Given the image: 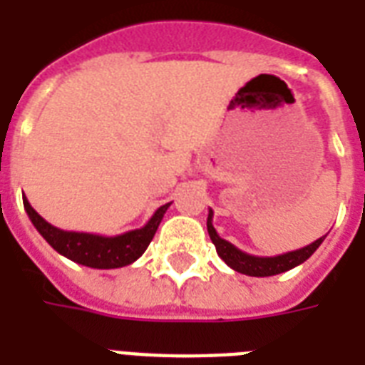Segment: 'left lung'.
Segmentation results:
<instances>
[{"label": "left lung", "instance_id": "obj_1", "mask_svg": "<svg viewBox=\"0 0 365 365\" xmlns=\"http://www.w3.org/2000/svg\"><path fill=\"white\" fill-rule=\"evenodd\" d=\"M212 217H214V212H208V220H206V227H208V235H210V240L216 246L217 255L222 257L225 263H227L233 271L242 272V274H248V277H272V274H280V272H286L294 267L301 265L303 261H307L311 257L317 248L322 244V240L326 239V235L320 237L318 240L311 242L305 248L294 250V252H286V254L272 255V257H259V255L246 254L242 250H239L235 244H231L229 240L222 239L217 231L212 225Z\"/></svg>", "mask_w": 365, "mask_h": 365}]
</instances>
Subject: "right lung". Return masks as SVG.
Listing matches in <instances>:
<instances>
[{
    "instance_id": "add662e5",
    "label": "right lung",
    "mask_w": 365,
    "mask_h": 365,
    "mask_svg": "<svg viewBox=\"0 0 365 365\" xmlns=\"http://www.w3.org/2000/svg\"><path fill=\"white\" fill-rule=\"evenodd\" d=\"M22 200H24L26 214L43 239L60 255L76 261L79 265L93 267V269H119V267L134 263L148 250L149 242L157 233L159 223L163 222L165 212L172 205V202H166L157 208V212L143 227L132 229L115 237H104V235L77 233V231H64V229L54 227L31 208L26 197Z\"/></svg>"
}]
</instances>
